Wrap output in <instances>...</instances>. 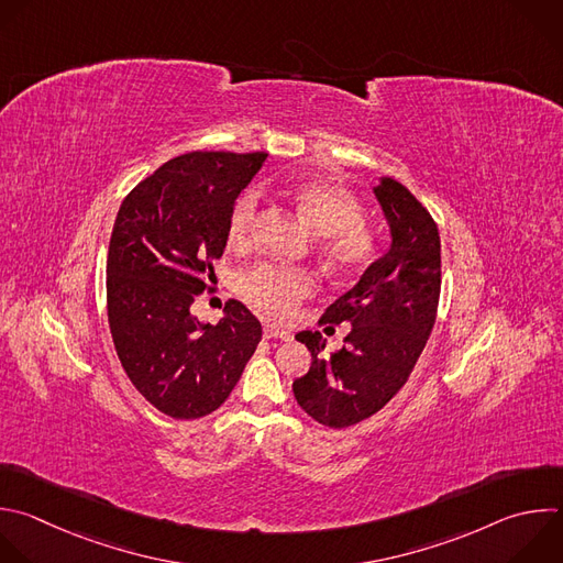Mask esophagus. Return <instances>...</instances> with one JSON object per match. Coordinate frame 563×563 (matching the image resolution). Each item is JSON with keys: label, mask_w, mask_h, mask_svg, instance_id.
Instances as JSON below:
<instances>
[{"label": "esophagus", "mask_w": 563, "mask_h": 563, "mask_svg": "<svg viewBox=\"0 0 563 563\" xmlns=\"http://www.w3.org/2000/svg\"><path fill=\"white\" fill-rule=\"evenodd\" d=\"M265 338H269V340H285V342H289L294 335L287 331V329H283V327H278V324H265Z\"/></svg>", "instance_id": "esophagus-1"}]
</instances>
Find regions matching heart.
<instances>
[{"mask_svg": "<svg viewBox=\"0 0 563 563\" xmlns=\"http://www.w3.org/2000/svg\"><path fill=\"white\" fill-rule=\"evenodd\" d=\"M287 199L307 219L327 263L340 272L366 265L376 250L371 232L362 225V206L344 187L327 180H298L285 187ZM261 219V199L256 190L239 197L230 212L228 236L236 247H245L256 239ZM311 276L300 269L261 263L239 278L241 294L272 316H287L294 305L311 291Z\"/></svg>", "mask_w": 563, "mask_h": 563, "instance_id": "1", "label": "heart"}]
</instances>
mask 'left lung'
I'll use <instances>...</instances> for the list:
<instances>
[{
  "label": "left lung",
  "instance_id": "left-lung-1",
  "mask_svg": "<svg viewBox=\"0 0 563 563\" xmlns=\"http://www.w3.org/2000/svg\"><path fill=\"white\" fill-rule=\"evenodd\" d=\"M391 245L320 322L351 324L344 346L322 355L320 331H300L311 366L291 389L316 422L344 429L378 413L409 380L431 335L440 300L438 225L407 187L380 176L373 187Z\"/></svg>",
  "mask_w": 563,
  "mask_h": 563
}]
</instances>
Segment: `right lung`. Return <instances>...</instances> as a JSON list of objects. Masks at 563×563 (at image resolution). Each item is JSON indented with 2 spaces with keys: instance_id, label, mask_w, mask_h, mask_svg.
Here are the masks:
<instances>
[{
  "instance_id": "right-lung-1",
  "label": "right lung",
  "mask_w": 563,
  "mask_h": 563,
  "mask_svg": "<svg viewBox=\"0 0 563 563\" xmlns=\"http://www.w3.org/2000/svg\"><path fill=\"white\" fill-rule=\"evenodd\" d=\"M265 152H190L141 180L119 208L108 250V322L136 391L174 420L217 411L232 394L263 327L239 300L217 324L190 313L228 245L239 195Z\"/></svg>"
}]
</instances>
